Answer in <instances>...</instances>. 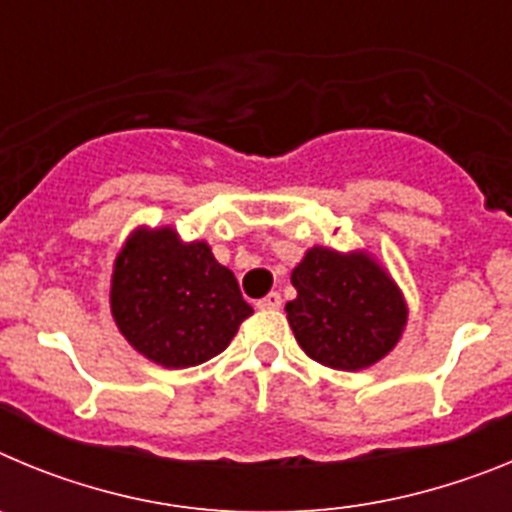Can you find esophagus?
<instances>
[{"label":"esophagus","instance_id":"34e87169","mask_svg":"<svg viewBox=\"0 0 512 512\" xmlns=\"http://www.w3.org/2000/svg\"><path fill=\"white\" fill-rule=\"evenodd\" d=\"M256 307H259V310H279V307H282V295H279V292H269L264 300L256 302Z\"/></svg>","mask_w":512,"mask_h":512}]
</instances>
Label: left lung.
Listing matches in <instances>:
<instances>
[{
    "instance_id": "left-lung-1",
    "label": "left lung",
    "mask_w": 512,
    "mask_h": 512,
    "mask_svg": "<svg viewBox=\"0 0 512 512\" xmlns=\"http://www.w3.org/2000/svg\"><path fill=\"white\" fill-rule=\"evenodd\" d=\"M295 300L287 320L297 343L318 364L359 372L400 343L408 325V302L387 266L366 248H307L292 269Z\"/></svg>"
}]
</instances>
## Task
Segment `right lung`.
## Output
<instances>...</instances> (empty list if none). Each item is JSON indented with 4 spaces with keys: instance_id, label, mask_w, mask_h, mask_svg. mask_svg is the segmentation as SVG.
<instances>
[{
    "instance_id": "right-lung-1",
    "label": "right lung",
    "mask_w": 512,
    "mask_h": 512,
    "mask_svg": "<svg viewBox=\"0 0 512 512\" xmlns=\"http://www.w3.org/2000/svg\"><path fill=\"white\" fill-rule=\"evenodd\" d=\"M110 312L143 359L187 369L228 348L253 307L207 241H182L171 225H138L117 251Z\"/></svg>"
}]
</instances>
